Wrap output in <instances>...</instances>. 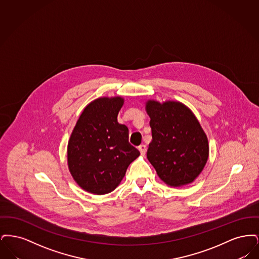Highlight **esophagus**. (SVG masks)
Instances as JSON below:
<instances>
[{
	"label": "esophagus",
	"mask_w": 259,
	"mask_h": 259,
	"mask_svg": "<svg viewBox=\"0 0 259 259\" xmlns=\"http://www.w3.org/2000/svg\"><path fill=\"white\" fill-rule=\"evenodd\" d=\"M138 149L140 150L141 155L144 156V155L146 154V152H147V146H146V145H141V146L138 147Z\"/></svg>",
	"instance_id": "esophagus-1"
}]
</instances>
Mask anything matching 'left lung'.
Returning a JSON list of instances; mask_svg holds the SVG:
<instances>
[{
  "label": "left lung",
  "instance_id": "1",
  "mask_svg": "<svg viewBox=\"0 0 259 259\" xmlns=\"http://www.w3.org/2000/svg\"><path fill=\"white\" fill-rule=\"evenodd\" d=\"M152 141L147 157L166 185H188L203 171L209 157L208 138L194 113L176 101L146 104Z\"/></svg>",
  "mask_w": 259,
  "mask_h": 259
}]
</instances>
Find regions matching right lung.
<instances>
[{"instance_id":"right-lung-1","label":"right lung","mask_w":259,"mask_h":259,"mask_svg":"<svg viewBox=\"0 0 259 259\" xmlns=\"http://www.w3.org/2000/svg\"><path fill=\"white\" fill-rule=\"evenodd\" d=\"M124 99L101 97L84 108L68 143V166L75 183L92 194L110 193L140 151L128 142L117 114Z\"/></svg>"}]
</instances>
